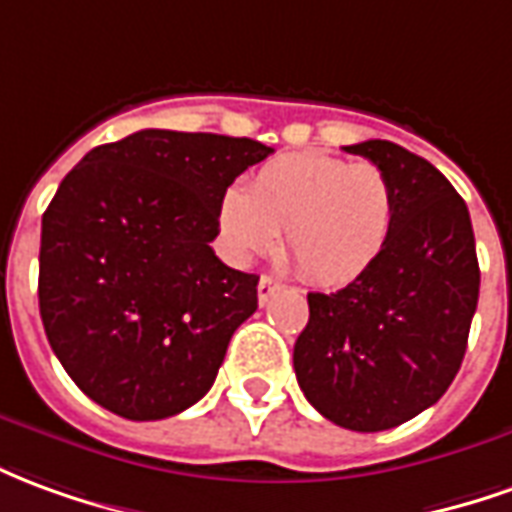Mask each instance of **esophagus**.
Masks as SVG:
<instances>
[{
  "instance_id": "esophagus-1",
  "label": "esophagus",
  "mask_w": 512,
  "mask_h": 512,
  "mask_svg": "<svg viewBox=\"0 0 512 512\" xmlns=\"http://www.w3.org/2000/svg\"><path fill=\"white\" fill-rule=\"evenodd\" d=\"M281 286L284 284H281L278 278H273V275H262V278H259V303L264 306V303H267V300H270Z\"/></svg>"
}]
</instances>
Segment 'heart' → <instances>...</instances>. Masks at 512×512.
Returning <instances> with one entry per match:
<instances>
[{
    "label": "heart",
    "mask_w": 512,
    "mask_h": 512,
    "mask_svg": "<svg viewBox=\"0 0 512 512\" xmlns=\"http://www.w3.org/2000/svg\"><path fill=\"white\" fill-rule=\"evenodd\" d=\"M397 223V190L372 162L303 151L270 159L242 187H228L217 226L228 256L248 264L278 242L308 281L344 286L369 273Z\"/></svg>",
    "instance_id": "heart-1"
}]
</instances>
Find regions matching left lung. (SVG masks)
<instances>
[{"label": "left lung", "mask_w": 512, "mask_h": 512, "mask_svg": "<svg viewBox=\"0 0 512 512\" xmlns=\"http://www.w3.org/2000/svg\"><path fill=\"white\" fill-rule=\"evenodd\" d=\"M344 151L389 173L397 223L369 273L331 295L308 292L295 375L325 419L378 433L436 405L455 380L480 264L466 201L441 170L389 140Z\"/></svg>", "instance_id": "obj_1"}]
</instances>
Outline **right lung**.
<instances>
[{
  "label": "right lung",
  "mask_w": 512,
  "mask_h": 512,
  "mask_svg": "<svg viewBox=\"0 0 512 512\" xmlns=\"http://www.w3.org/2000/svg\"><path fill=\"white\" fill-rule=\"evenodd\" d=\"M273 154L250 137L143 129L88 151L41 223L38 303L54 355L101 408L168 419L212 389L259 306V275L212 250L217 206Z\"/></svg>",
  "instance_id": "add662e5"
}]
</instances>
